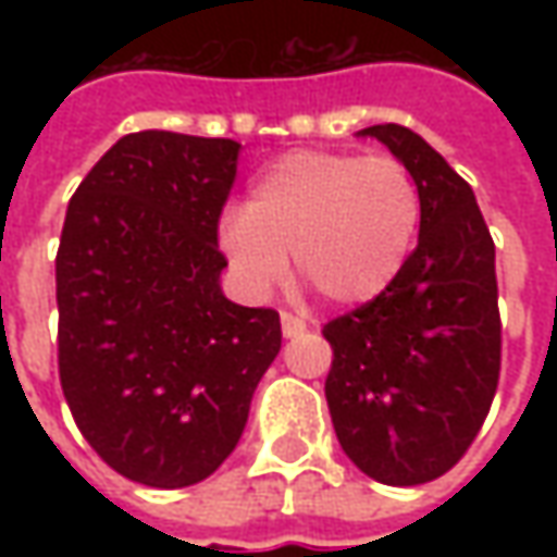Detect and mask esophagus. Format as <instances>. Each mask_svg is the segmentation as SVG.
Segmentation results:
<instances>
[{
	"label": "esophagus",
	"instance_id": "34e87169",
	"mask_svg": "<svg viewBox=\"0 0 557 557\" xmlns=\"http://www.w3.org/2000/svg\"><path fill=\"white\" fill-rule=\"evenodd\" d=\"M304 332H307V322H304L300 315L282 312V334H285V337H300Z\"/></svg>",
	"mask_w": 557,
	"mask_h": 557
}]
</instances>
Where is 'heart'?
<instances>
[{
  "instance_id": "heart-1",
  "label": "heart",
  "mask_w": 557,
  "mask_h": 557,
  "mask_svg": "<svg viewBox=\"0 0 557 557\" xmlns=\"http://www.w3.org/2000/svg\"><path fill=\"white\" fill-rule=\"evenodd\" d=\"M421 223V188L391 154L290 151L247 191L245 210L220 225L235 275L253 294L288 272L337 307H359L391 288Z\"/></svg>"
}]
</instances>
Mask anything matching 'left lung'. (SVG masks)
Instances as JSON below:
<instances>
[{
    "label": "left lung",
    "instance_id": "obj_1",
    "mask_svg": "<svg viewBox=\"0 0 557 557\" xmlns=\"http://www.w3.org/2000/svg\"><path fill=\"white\" fill-rule=\"evenodd\" d=\"M372 136L421 188L418 247L391 288L332 319L325 399L341 449L391 486L437 481L468 453L499 384L496 245L471 185L418 133Z\"/></svg>",
    "mask_w": 557,
    "mask_h": 557
}]
</instances>
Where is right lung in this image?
<instances>
[{
	"label": "right lung",
	"mask_w": 557,
	"mask_h": 557,
	"mask_svg": "<svg viewBox=\"0 0 557 557\" xmlns=\"http://www.w3.org/2000/svg\"><path fill=\"white\" fill-rule=\"evenodd\" d=\"M238 148L129 133L67 203L54 257L61 391L89 446L145 486L210 478L282 350L278 312L220 288L216 228Z\"/></svg>",
	"instance_id": "add662e5"
}]
</instances>
